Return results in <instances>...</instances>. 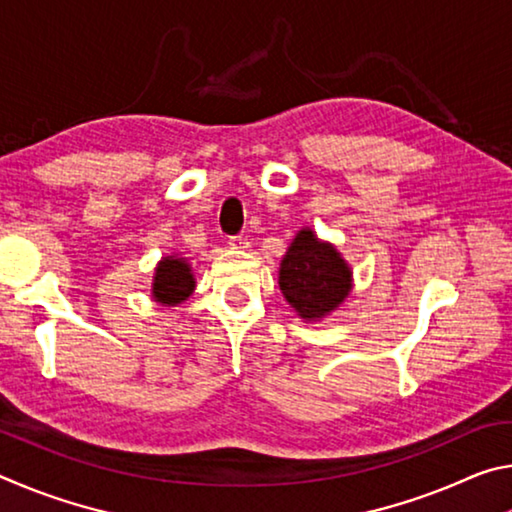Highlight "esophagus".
Returning a JSON list of instances; mask_svg holds the SVG:
<instances>
[{
  "instance_id": "1",
  "label": "esophagus",
  "mask_w": 512,
  "mask_h": 512,
  "mask_svg": "<svg viewBox=\"0 0 512 512\" xmlns=\"http://www.w3.org/2000/svg\"><path fill=\"white\" fill-rule=\"evenodd\" d=\"M230 248H235V250H248L250 248V241L246 239V237H230Z\"/></svg>"
}]
</instances>
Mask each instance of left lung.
<instances>
[{"instance_id":"left-lung-1","label":"left lung","mask_w":512,"mask_h":512,"mask_svg":"<svg viewBox=\"0 0 512 512\" xmlns=\"http://www.w3.org/2000/svg\"><path fill=\"white\" fill-rule=\"evenodd\" d=\"M277 284L298 318L316 323L350 296L352 268L334 244L318 239L311 228H302L282 257Z\"/></svg>"}]
</instances>
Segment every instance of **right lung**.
I'll use <instances>...</instances> for the list:
<instances>
[{"label": "right lung", "mask_w": 512, "mask_h": 512, "mask_svg": "<svg viewBox=\"0 0 512 512\" xmlns=\"http://www.w3.org/2000/svg\"><path fill=\"white\" fill-rule=\"evenodd\" d=\"M196 289V277L187 257L178 253L164 255L153 271L151 298L160 307H178L192 296Z\"/></svg>", "instance_id": "add662e5"}]
</instances>
